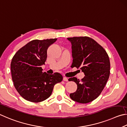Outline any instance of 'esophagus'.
Masks as SVG:
<instances>
[{
	"instance_id": "esophagus-1",
	"label": "esophagus",
	"mask_w": 127,
	"mask_h": 127,
	"mask_svg": "<svg viewBox=\"0 0 127 127\" xmlns=\"http://www.w3.org/2000/svg\"><path fill=\"white\" fill-rule=\"evenodd\" d=\"M63 80L64 81H68V79L67 78V77H64Z\"/></svg>"
}]
</instances>
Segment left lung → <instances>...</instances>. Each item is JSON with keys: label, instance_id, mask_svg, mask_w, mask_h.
Masks as SVG:
<instances>
[{"label": "left lung", "instance_id": "left-lung-1", "mask_svg": "<svg viewBox=\"0 0 127 127\" xmlns=\"http://www.w3.org/2000/svg\"><path fill=\"white\" fill-rule=\"evenodd\" d=\"M72 44V64L71 67L80 68L85 76L81 80L74 77L68 81L76 83V92L70 96L79 103H88L98 97L103 90L110 75V64L108 53L92 38H67Z\"/></svg>", "mask_w": 127, "mask_h": 127}]
</instances>
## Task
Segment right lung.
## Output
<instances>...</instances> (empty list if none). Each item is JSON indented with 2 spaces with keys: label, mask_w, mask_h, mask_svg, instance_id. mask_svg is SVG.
<instances>
[{
  "label": "right lung",
  "mask_w": 127,
  "mask_h": 127,
  "mask_svg": "<svg viewBox=\"0 0 127 127\" xmlns=\"http://www.w3.org/2000/svg\"><path fill=\"white\" fill-rule=\"evenodd\" d=\"M57 38L34 39L15 53L10 64L13 84L24 99L39 103L48 98L56 84L61 82L60 73L42 72L41 66L47 59V50Z\"/></svg>",
  "instance_id": "1"
}]
</instances>
